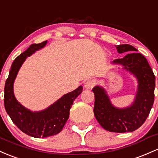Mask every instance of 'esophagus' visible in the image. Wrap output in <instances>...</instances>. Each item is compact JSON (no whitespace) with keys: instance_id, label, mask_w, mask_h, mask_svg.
<instances>
[{"instance_id":"34e87169","label":"esophagus","mask_w":158,"mask_h":158,"mask_svg":"<svg viewBox=\"0 0 158 158\" xmlns=\"http://www.w3.org/2000/svg\"><path fill=\"white\" fill-rule=\"evenodd\" d=\"M96 84H97V81L95 80V79H88L87 82L85 83L84 86L85 88H87V89H91V88H92Z\"/></svg>"}]
</instances>
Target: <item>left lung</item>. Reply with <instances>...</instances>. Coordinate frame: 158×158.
Returning a JSON list of instances; mask_svg holds the SVG:
<instances>
[{
	"label": "left lung",
	"mask_w": 158,
	"mask_h": 158,
	"mask_svg": "<svg viewBox=\"0 0 158 158\" xmlns=\"http://www.w3.org/2000/svg\"><path fill=\"white\" fill-rule=\"evenodd\" d=\"M118 53L127 52L112 64L122 65L136 78L138 88L134 102L126 108H117L111 103L106 91L95 86L94 113L99 124L106 131L115 133L133 132L145 122L155 100V76L148 60L137 49L128 44L115 46ZM133 53H132V52Z\"/></svg>",
	"instance_id": "1"
}]
</instances>
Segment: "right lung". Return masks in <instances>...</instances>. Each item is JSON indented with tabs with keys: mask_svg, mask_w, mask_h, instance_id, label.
Masks as SVG:
<instances>
[{
	"mask_svg": "<svg viewBox=\"0 0 158 158\" xmlns=\"http://www.w3.org/2000/svg\"><path fill=\"white\" fill-rule=\"evenodd\" d=\"M47 41L32 44L19 55L12 64L4 87L5 110L13 122L23 133L35 138L48 137L60 133L70 115L75 99L82 93V86L67 93L46 110L32 112L17 101L13 92V83L20 67L27 57L44 47Z\"/></svg>",
	"mask_w": 158,
	"mask_h": 158,
	"instance_id": "1",
	"label": "right lung"
}]
</instances>
